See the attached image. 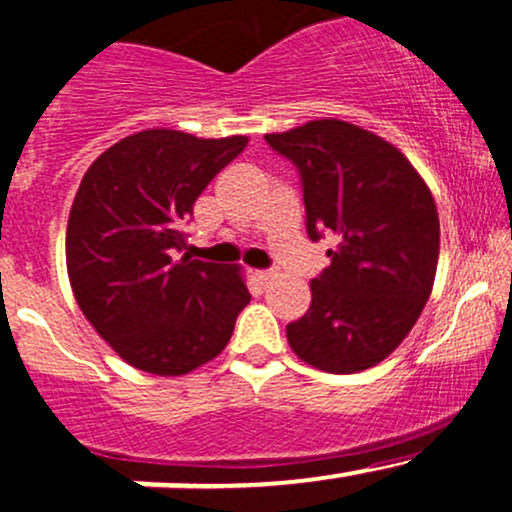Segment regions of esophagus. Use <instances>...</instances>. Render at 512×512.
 <instances>
[{
    "instance_id": "1",
    "label": "esophagus",
    "mask_w": 512,
    "mask_h": 512,
    "mask_svg": "<svg viewBox=\"0 0 512 512\" xmlns=\"http://www.w3.org/2000/svg\"><path fill=\"white\" fill-rule=\"evenodd\" d=\"M274 277H277V274L269 272V269H260V272H255V279H257V282H260V284H269Z\"/></svg>"
}]
</instances>
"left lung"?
<instances>
[{
	"mask_svg": "<svg viewBox=\"0 0 512 512\" xmlns=\"http://www.w3.org/2000/svg\"><path fill=\"white\" fill-rule=\"evenodd\" d=\"M265 140L299 170L308 238L338 235L311 308L286 325L291 350L330 374L374 367L411 333L435 282L440 218L428 184L401 150L347 121Z\"/></svg>",
	"mask_w": 512,
	"mask_h": 512,
	"instance_id": "obj_1",
	"label": "left lung"
}]
</instances>
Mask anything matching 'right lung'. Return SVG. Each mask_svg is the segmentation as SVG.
<instances>
[{"mask_svg":"<svg viewBox=\"0 0 512 512\" xmlns=\"http://www.w3.org/2000/svg\"><path fill=\"white\" fill-rule=\"evenodd\" d=\"M245 145V136L153 128L84 172L67 221V274L94 330L136 369L179 376L211 362L250 303L238 267L177 257L194 201Z\"/></svg>","mask_w":512,"mask_h":512,"instance_id":"add662e5","label":"right lung"}]
</instances>
